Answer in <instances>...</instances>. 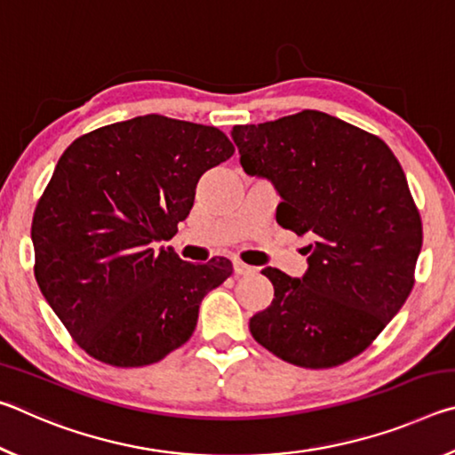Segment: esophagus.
Returning a JSON list of instances; mask_svg holds the SVG:
<instances>
[{
	"label": "esophagus",
	"instance_id": "34e87169",
	"mask_svg": "<svg viewBox=\"0 0 455 455\" xmlns=\"http://www.w3.org/2000/svg\"><path fill=\"white\" fill-rule=\"evenodd\" d=\"M233 267H235V273L236 275H249V273L255 271V267L246 265V263H243V260H238V259L233 260Z\"/></svg>",
	"mask_w": 455,
	"mask_h": 455
}]
</instances>
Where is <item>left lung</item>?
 I'll list each match as a JSON object with an SVG mask.
<instances>
[{"mask_svg":"<svg viewBox=\"0 0 455 455\" xmlns=\"http://www.w3.org/2000/svg\"><path fill=\"white\" fill-rule=\"evenodd\" d=\"M230 136L244 172L281 195L276 222L311 238L301 279L263 268L275 299L251 317L252 337L307 369L357 357L415 283L421 217L402 164L379 136L317 110L235 126Z\"/></svg>","mask_w":455,"mask_h":455,"instance_id":"8db88e82","label":"left lung"}]
</instances>
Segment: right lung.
<instances>
[{"label":"right lung","instance_id":"add662e5","mask_svg":"<svg viewBox=\"0 0 455 455\" xmlns=\"http://www.w3.org/2000/svg\"><path fill=\"white\" fill-rule=\"evenodd\" d=\"M233 154L219 128L158 114L98 128L61 154L34 212V273L90 357L144 367L195 333L204 295L233 265H192L156 243L179 233L200 176Z\"/></svg>","mask_w":455,"mask_h":455}]
</instances>
